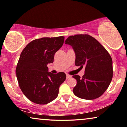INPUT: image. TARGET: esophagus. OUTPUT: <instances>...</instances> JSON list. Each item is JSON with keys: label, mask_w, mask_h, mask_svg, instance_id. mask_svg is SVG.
<instances>
[{"label": "esophagus", "mask_w": 127, "mask_h": 127, "mask_svg": "<svg viewBox=\"0 0 127 127\" xmlns=\"http://www.w3.org/2000/svg\"><path fill=\"white\" fill-rule=\"evenodd\" d=\"M71 75H68V74H66V78H67V79H68V78H71Z\"/></svg>", "instance_id": "34e87169"}]
</instances>
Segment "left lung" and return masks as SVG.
I'll use <instances>...</instances> for the list:
<instances>
[{"instance_id": "obj_1", "label": "left lung", "mask_w": 127, "mask_h": 127, "mask_svg": "<svg viewBox=\"0 0 127 127\" xmlns=\"http://www.w3.org/2000/svg\"><path fill=\"white\" fill-rule=\"evenodd\" d=\"M65 44L73 47L75 54V65L85 66L82 78L73 75L77 80L73 93L77 97L94 99L103 94L113 78V60L110 54L95 38L88 34L70 36Z\"/></svg>"}]
</instances>
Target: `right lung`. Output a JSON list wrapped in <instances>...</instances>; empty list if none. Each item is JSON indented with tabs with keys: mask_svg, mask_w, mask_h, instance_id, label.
<instances>
[{
	"mask_svg": "<svg viewBox=\"0 0 127 127\" xmlns=\"http://www.w3.org/2000/svg\"><path fill=\"white\" fill-rule=\"evenodd\" d=\"M64 37H43L32 41L21 53L16 74L25 95L37 104L49 103L58 96L65 74L48 71V64L54 61L56 52L62 47Z\"/></svg>",
	"mask_w": 127,
	"mask_h": 127,
	"instance_id": "1",
	"label": "right lung"
}]
</instances>
